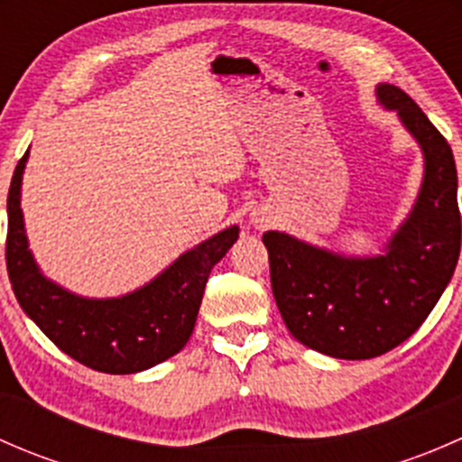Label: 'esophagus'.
Segmentation results:
<instances>
[{
  "instance_id": "esophagus-1",
  "label": "esophagus",
  "mask_w": 462,
  "mask_h": 462,
  "mask_svg": "<svg viewBox=\"0 0 462 462\" xmlns=\"http://www.w3.org/2000/svg\"><path fill=\"white\" fill-rule=\"evenodd\" d=\"M250 223H253L254 227H263L265 223H268V218H265L263 214H259V212H253V214H250Z\"/></svg>"
}]
</instances>
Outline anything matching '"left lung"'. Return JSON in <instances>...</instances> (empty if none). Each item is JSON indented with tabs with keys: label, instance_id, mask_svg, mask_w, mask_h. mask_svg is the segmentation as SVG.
<instances>
[{
	"label": "left lung",
	"instance_id": "1",
	"mask_svg": "<svg viewBox=\"0 0 462 462\" xmlns=\"http://www.w3.org/2000/svg\"><path fill=\"white\" fill-rule=\"evenodd\" d=\"M425 161L409 217L374 257H348L268 230L270 282L297 342L337 360H369L411 337L451 282L460 254L458 176L449 143L393 85L375 87Z\"/></svg>",
	"mask_w": 462,
	"mask_h": 462
}]
</instances>
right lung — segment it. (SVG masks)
I'll return each instance as SVG.
<instances>
[{
  "label": "right lung",
  "mask_w": 462,
  "mask_h": 462,
  "mask_svg": "<svg viewBox=\"0 0 462 462\" xmlns=\"http://www.w3.org/2000/svg\"><path fill=\"white\" fill-rule=\"evenodd\" d=\"M8 189L6 268L22 310L67 356L102 374L127 375L170 360L188 344L214 265L239 239L230 226L180 254L161 274L120 297H82L51 282L29 248L22 214V176Z\"/></svg>",
  "instance_id": "obj_1"
}]
</instances>
